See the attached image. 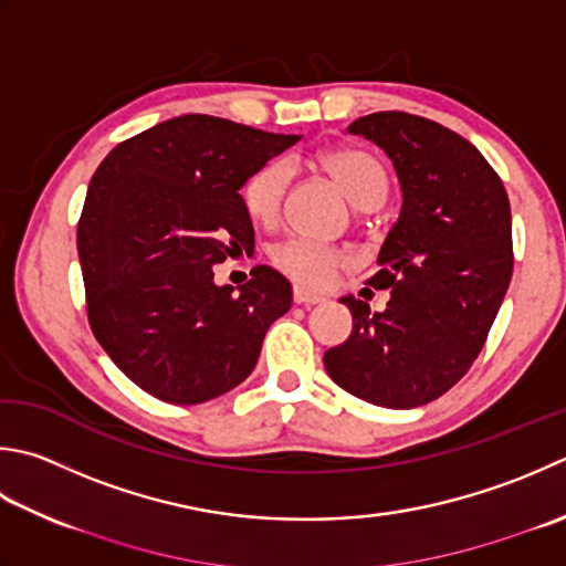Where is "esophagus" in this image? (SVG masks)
<instances>
[{"instance_id":"34e87169","label":"esophagus","mask_w":566,"mask_h":566,"mask_svg":"<svg viewBox=\"0 0 566 566\" xmlns=\"http://www.w3.org/2000/svg\"><path fill=\"white\" fill-rule=\"evenodd\" d=\"M294 302L304 304V306H312V304L324 302V296L316 294V292H308V290H304V286H294Z\"/></svg>"}]
</instances>
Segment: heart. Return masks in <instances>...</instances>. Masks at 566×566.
I'll return each instance as SVG.
<instances>
[{"mask_svg":"<svg viewBox=\"0 0 566 566\" xmlns=\"http://www.w3.org/2000/svg\"><path fill=\"white\" fill-rule=\"evenodd\" d=\"M318 164L356 206L375 208L382 203L387 193V174L373 154L356 147H338L318 154ZM290 184L292 164L286 159H270L248 176L240 196L242 206H245L248 216L254 223L272 226L280 218ZM274 262L276 268L290 274L296 282L308 286H324L334 280V274L340 268H346L350 258L338 248L296 238L282 242L274 250Z\"/></svg>","mask_w":566,"mask_h":566,"instance_id":"1","label":"heart"}]
</instances>
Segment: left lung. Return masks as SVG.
<instances>
[{
  "label": "left lung",
  "mask_w": 566,
  "mask_h": 566,
  "mask_svg": "<svg viewBox=\"0 0 566 566\" xmlns=\"http://www.w3.org/2000/svg\"><path fill=\"white\" fill-rule=\"evenodd\" d=\"M392 159L402 210L368 284L385 312L340 296L353 331L324 353L331 380L365 402L427 405L469 373L513 276L511 203L483 154L439 122L373 113L348 127Z\"/></svg>",
  "instance_id": "left-lung-1"
}]
</instances>
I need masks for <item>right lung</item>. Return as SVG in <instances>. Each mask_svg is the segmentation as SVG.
<instances>
[{
  "mask_svg": "<svg viewBox=\"0 0 566 566\" xmlns=\"http://www.w3.org/2000/svg\"><path fill=\"white\" fill-rule=\"evenodd\" d=\"M302 137L210 115H181L125 139L87 186L77 220L87 321L144 392L201 405L252 373L292 306V284L260 264L238 286L213 264L254 250L240 188Z\"/></svg>",
  "mask_w": 566,
  "mask_h": 566,
  "instance_id": "add662e5",
  "label": "right lung"
}]
</instances>
